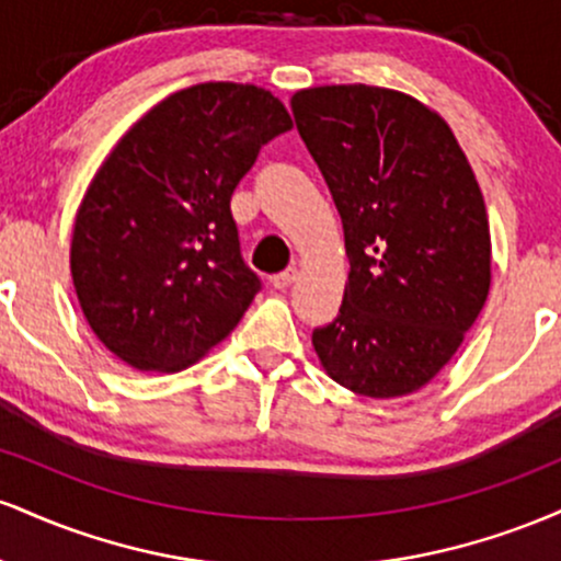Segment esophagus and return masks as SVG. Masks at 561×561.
Instances as JSON below:
<instances>
[{"label": "esophagus", "instance_id": "34e87169", "mask_svg": "<svg viewBox=\"0 0 561 561\" xmlns=\"http://www.w3.org/2000/svg\"><path fill=\"white\" fill-rule=\"evenodd\" d=\"M295 279H298V268H285V272H282V274H276L274 276V279H272V285L276 287V289H287L289 285H293V282Z\"/></svg>", "mask_w": 561, "mask_h": 561}]
</instances>
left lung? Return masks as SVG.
<instances>
[{
  "mask_svg": "<svg viewBox=\"0 0 561 561\" xmlns=\"http://www.w3.org/2000/svg\"><path fill=\"white\" fill-rule=\"evenodd\" d=\"M289 105L351 261L340 317L313 332V351L358 396H409L454 358L491 293L478 179L446 118L411 94L334 83Z\"/></svg>",
  "mask_w": 561,
  "mask_h": 561,
  "instance_id": "left-lung-1",
  "label": "left lung"
}]
</instances>
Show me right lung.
Wrapping results in <instances>:
<instances>
[{
  "label": "right lung",
  "instance_id": "right-lung-1",
  "mask_svg": "<svg viewBox=\"0 0 561 561\" xmlns=\"http://www.w3.org/2000/svg\"><path fill=\"white\" fill-rule=\"evenodd\" d=\"M293 128L279 96L208 81L173 92L102 160L76 210L70 274L102 345L139 371H182L227 340L259 293L231 192Z\"/></svg>",
  "mask_w": 561,
  "mask_h": 561
}]
</instances>
